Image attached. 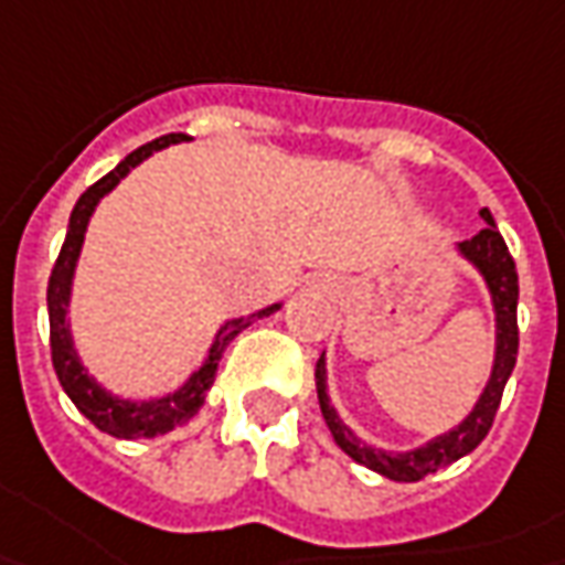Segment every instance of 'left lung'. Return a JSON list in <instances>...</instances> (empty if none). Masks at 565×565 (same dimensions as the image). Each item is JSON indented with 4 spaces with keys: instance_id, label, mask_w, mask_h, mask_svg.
<instances>
[{
    "instance_id": "8db88e82",
    "label": "left lung",
    "mask_w": 565,
    "mask_h": 565,
    "mask_svg": "<svg viewBox=\"0 0 565 565\" xmlns=\"http://www.w3.org/2000/svg\"><path fill=\"white\" fill-rule=\"evenodd\" d=\"M481 218L484 227L478 231L472 241H462L459 249L469 263H476V268L484 275V281L491 287V297H494L497 309V360L491 381L484 387V394L476 403V409L466 416V422H459L454 431L440 435L431 444L409 450V454H384L375 447H365L347 425H343L334 406L328 403V391H324V360L316 365V391H319V406L321 416L328 422V431L334 435L338 447H341L347 457H353L362 466H369L372 472H381L384 478H394V481H418V478L431 476L444 466L457 462L459 457L472 454L478 444L484 440V435L491 431L497 416V406L503 397V387L507 379L513 375L515 353H519V324H515V302H519V275H515V263L510 256V249L503 244L500 231H497L494 218L488 209H481Z\"/></svg>"
}]
</instances>
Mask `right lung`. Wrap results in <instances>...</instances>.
<instances>
[{"instance_id":"right-lung-1","label":"right lung","mask_w":565,"mask_h":565,"mask_svg":"<svg viewBox=\"0 0 565 565\" xmlns=\"http://www.w3.org/2000/svg\"><path fill=\"white\" fill-rule=\"evenodd\" d=\"M181 140H186L184 134H168V137H159V140H152V143H143L140 149H134L121 166L111 168L106 178H99L96 184L87 186L84 196L74 205V212H71L65 244H62V253H58V259L52 265L50 290H46V302H50L52 369H55V375L62 381V387H65V394L71 397V403H74L99 431H106L111 438H156V435H166L171 428H181L184 422H190L205 403V394H209V387H212V381H215V369H218L224 347L234 341L246 324H249V319H237L231 321V324H224L222 331H218V338H215V343H212V350H209V356H205V362L200 365V372H193V379L186 381L181 391H174L171 397L147 399V403H125V399L106 394V391L84 372V365H81L77 353H74L68 324H65V312H68L71 275H74V263H77L81 244H84V231H87L93 209H96V203L106 196L111 186L125 178L130 168L140 166V162H143L147 156H152L156 149L168 147V143H181ZM275 309H278V306H268L263 312H256L253 319L271 316Z\"/></svg>"}]
</instances>
